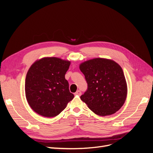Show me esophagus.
Listing matches in <instances>:
<instances>
[{"mask_svg": "<svg viewBox=\"0 0 153 153\" xmlns=\"http://www.w3.org/2000/svg\"><path fill=\"white\" fill-rule=\"evenodd\" d=\"M75 95H78V96H80L81 94H82V92H81V91H79V90H78L75 93Z\"/></svg>", "mask_w": 153, "mask_h": 153, "instance_id": "obj_1", "label": "esophagus"}]
</instances>
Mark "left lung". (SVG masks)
<instances>
[{
    "label": "left lung",
    "instance_id": "1",
    "mask_svg": "<svg viewBox=\"0 0 153 153\" xmlns=\"http://www.w3.org/2000/svg\"><path fill=\"white\" fill-rule=\"evenodd\" d=\"M79 67L88 83V89L81 100L99 116L118 111L124 105L128 93L120 65L110 59L96 58L82 63Z\"/></svg>",
    "mask_w": 153,
    "mask_h": 153
}]
</instances>
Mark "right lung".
Segmentation results:
<instances>
[{
  "label": "right lung",
  "mask_w": 153,
  "mask_h": 153,
  "mask_svg": "<svg viewBox=\"0 0 153 153\" xmlns=\"http://www.w3.org/2000/svg\"><path fill=\"white\" fill-rule=\"evenodd\" d=\"M71 62L56 57H43L28 69L25 92L27 102L37 114L51 118L59 115L74 98L65 78Z\"/></svg>",
  "instance_id": "right-lung-1"
}]
</instances>
